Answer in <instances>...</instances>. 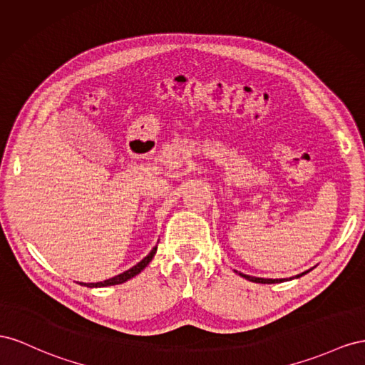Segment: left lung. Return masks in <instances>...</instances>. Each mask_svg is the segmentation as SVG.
Segmentation results:
<instances>
[{"label":"left lung","instance_id":"left-lung-1","mask_svg":"<svg viewBox=\"0 0 365 365\" xmlns=\"http://www.w3.org/2000/svg\"><path fill=\"white\" fill-rule=\"evenodd\" d=\"M237 272V270H235ZM309 270H306V272H303V274H299V275H297V278L298 277H301V275H304V274H307ZM238 275H242L243 278H246V279H249V281H252V283H262V284H274V283H281V281H284L283 278L281 279H272V278H257V277H251V275H245V274H242V272H237Z\"/></svg>","mask_w":365,"mask_h":365}]
</instances>
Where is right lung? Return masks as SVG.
Returning <instances> with one entry per match:
<instances>
[{
	"mask_svg": "<svg viewBox=\"0 0 365 365\" xmlns=\"http://www.w3.org/2000/svg\"><path fill=\"white\" fill-rule=\"evenodd\" d=\"M155 251H158V246H154V247L151 249V252H150L147 257H145L143 259H140V262H139L136 266H133L131 269L125 270V272H122V274H119V275H116V277L108 278V279H106V281H99V283H79V284L87 286V287H107V286H114V284H122V283H125V281H128L130 278H133V277H136L138 274H140L142 270L150 264V262L153 259Z\"/></svg>",
	"mask_w": 365,
	"mask_h": 365,
	"instance_id": "right-lung-1",
	"label": "right lung"
}]
</instances>
